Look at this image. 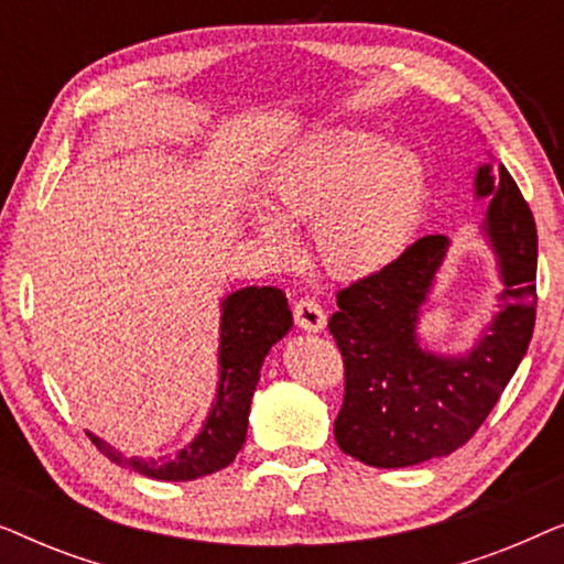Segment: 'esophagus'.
I'll return each instance as SVG.
<instances>
[{
	"instance_id": "obj_1",
	"label": "esophagus",
	"mask_w": 564,
	"mask_h": 564,
	"mask_svg": "<svg viewBox=\"0 0 564 564\" xmlns=\"http://www.w3.org/2000/svg\"><path fill=\"white\" fill-rule=\"evenodd\" d=\"M292 315H295L297 326L307 330V334H315V330L326 326V313H323V307L311 297L297 300L295 307H292Z\"/></svg>"
}]
</instances>
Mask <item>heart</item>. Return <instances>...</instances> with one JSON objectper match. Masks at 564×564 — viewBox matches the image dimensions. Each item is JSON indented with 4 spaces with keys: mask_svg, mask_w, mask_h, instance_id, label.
<instances>
[{
    "mask_svg": "<svg viewBox=\"0 0 564 564\" xmlns=\"http://www.w3.org/2000/svg\"><path fill=\"white\" fill-rule=\"evenodd\" d=\"M429 195V166L419 153L351 128L313 135L269 180L276 218L311 226L315 259L338 280H365L403 257L426 215ZM276 218L253 210L251 226L290 257L295 243Z\"/></svg>",
    "mask_w": 564,
    "mask_h": 564,
    "instance_id": "heart-1",
    "label": "heart"
}]
</instances>
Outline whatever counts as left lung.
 Segmentation results:
<instances>
[{
	"mask_svg": "<svg viewBox=\"0 0 564 564\" xmlns=\"http://www.w3.org/2000/svg\"><path fill=\"white\" fill-rule=\"evenodd\" d=\"M488 197L485 234L498 257L503 307L473 351L438 357L415 336L419 311L449 249L423 236L388 269L336 292L328 330L344 357V403L334 436L372 467H411L465 446L503 395L529 349L536 321V226L503 164L477 169Z\"/></svg>",
	"mask_w": 564,
	"mask_h": 564,
	"instance_id": "1",
	"label": "left lung"
}]
</instances>
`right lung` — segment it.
<instances>
[{
  "mask_svg": "<svg viewBox=\"0 0 564 564\" xmlns=\"http://www.w3.org/2000/svg\"><path fill=\"white\" fill-rule=\"evenodd\" d=\"M292 328L288 297L276 288H243L223 300L220 315V382L213 411L195 442L174 457H126L102 438L89 434L91 444L115 465L133 469L151 480L184 482L213 475L236 459L249 429L251 398L269 349Z\"/></svg>",
  "mask_w": 564,
  "mask_h": 564,
  "instance_id": "1",
  "label": "right lung"
}]
</instances>
